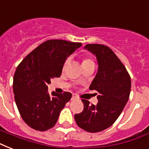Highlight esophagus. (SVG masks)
I'll use <instances>...</instances> for the list:
<instances>
[{
    "label": "esophagus",
    "mask_w": 149,
    "mask_h": 149,
    "mask_svg": "<svg viewBox=\"0 0 149 149\" xmlns=\"http://www.w3.org/2000/svg\"><path fill=\"white\" fill-rule=\"evenodd\" d=\"M77 99H78L77 96L76 95L75 93H73V94H72V99H71V100H77Z\"/></svg>",
    "instance_id": "obj_1"
}]
</instances>
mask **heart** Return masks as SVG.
Listing matches in <instances>:
<instances>
[{
	"instance_id": "b5f03b06",
	"label": "heart",
	"mask_w": 149,
	"mask_h": 149,
	"mask_svg": "<svg viewBox=\"0 0 149 149\" xmlns=\"http://www.w3.org/2000/svg\"><path fill=\"white\" fill-rule=\"evenodd\" d=\"M69 60H70V59L68 58L67 60L65 61V63H64V67H65V65H67L68 63H69ZM89 63H93V60H92V59L90 58H85L84 60H83V63H82V65H84V64H89Z\"/></svg>"
}]
</instances>
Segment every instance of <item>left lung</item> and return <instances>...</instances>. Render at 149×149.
I'll return each instance as SVG.
<instances>
[{"label":"left lung","mask_w":149,"mask_h":149,"mask_svg":"<svg viewBox=\"0 0 149 149\" xmlns=\"http://www.w3.org/2000/svg\"><path fill=\"white\" fill-rule=\"evenodd\" d=\"M84 49L97 60V72L90 90L97 92L98 103L91 105L88 100H82L84 111L74 118L80 128L95 133L111 127L120 116L129 98L132 82L125 65L110 48L88 44Z\"/></svg>","instance_id":"8db88e82"}]
</instances>
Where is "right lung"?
I'll return each instance as SVG.
<instances>
[{"label": "right lung", "mask_w": 149, "mask_h": 149, "mask_svg": "<svg viewBox=\"0 0 149 149\" xmlns=\"http://www.w3.org/2000/svg\"><path fill=\"white\" fill-rule=\"evenodd\" d=\"M81 43L48 40L29 53L16 69L13 79L15 100L20 114L29 127L46 131L57 122L71 97L69 92L48 93V84L59 77L65 60Z\"/></svg>", "instance_id": "1"}]
</instances>
